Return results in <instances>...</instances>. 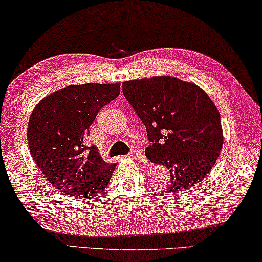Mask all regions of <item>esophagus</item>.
Segmentation results:
<instances>
[{"label":"esophagus","instance_id":"1","mask_svg":"<svg viewBox=\"0 0 262 262\" xmlns=\"http://www.w3.org/2000/svg\"><path fill=\"white\" fill-rule=\"evenodd\" d=\"M129 156H130V158H136L139 160H144V156L142 154V151H140V150H134Z\"/></svg>","mask_w":262,"mask_h":262}]
</instances>
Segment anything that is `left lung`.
Returning a JSON list of instances; mask_svg holds the SVG:
<instances>
[{"instance_id": "left-lung-1", "label": "left lung", "mask_w": 262, "mask_h": 262, "mask_svg": "<svg viewBox=\"0 0 262 262\" xmlns=\"http://www.w3.org/2000/svg\"><path fill=\"white\" fill-rule=\"evenodd\" d=\"M128 102L146 126V156L169 169L167 192L188 190L206 178L224 144L220 114L205 91L173 76L122 83Z\"/></svg>"}]
</instances>
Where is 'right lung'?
Masks as SVG:
<instances>
[{
  "label": "right lung",
  "mask_w": 262,
  "mask_h": 262,
  "mask_svg": "<svg viewBox=\"0 0 262 262\" xmlns=\"http://www.w3.org/2000/svg\"><path fill=\"white\" fill-rule=\"evenodd\" d=\"M120 83L73 84L54 92L31 113L29 150L47 180L74 199L95 198L116 165L88 146L89 127L100 109L119 96Z\"/></svg>",
  "instance_id": "obj_1"
}]
</instances>
